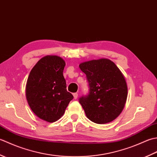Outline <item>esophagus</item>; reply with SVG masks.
<instances>
[{
	"label": "esophagus",
	"mask_w": 157,
	"mask_h": 157,
	"mask_svg": "<svg viewBox=\"0 0 157 157\" xmlns=\"http://www.w3.org/2000/svg\"><path fill=\"white\" fill-rule=\"evenodd\" d=\"M73 97H74V99L78 98V93H73Z\"/></svg>",
	"instance_id": "1"
}]
</instances>
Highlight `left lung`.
Instances as JSON below:
<instances>
[{
    "mask_svg": "<svg viewBox=\"0 0 157 157\" xmlns=\"http://www.w3.org/2000/svg\"><path fill=\"white\" fill-rule=\"evenodd\" d=\"M87 77L90 92L79 98L86 115L92 122L105 124L121 114L128 97V86L117 66L108 59L81 63Z\"/></svg>",
    "mask_w": 157,
    "mask_h": 157,
    "instance_id": "obj_1",
    "label": "left lung"
}]
</instances>
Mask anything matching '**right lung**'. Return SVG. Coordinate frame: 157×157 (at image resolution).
I'll use <instances>...</instances> for the list:
<instances>
[{
    "label": "right lung",
    "instance_id": "1",
    "mask_svg": "<svg viewBox=\"0 0 157 157\" xmlns=\"http://www.w3.org/2000/svg\"><path fill=\"white\" fill-rule=\"evenodd\" d=\"M65 66L60 56H45L34 66L27 80L25 96L29 107L38 117L49 123L61 118L73 98L66 89Z\"/></svg>",
    "mask_w": 157,
    "mask_h": 157
}]
</instances>
